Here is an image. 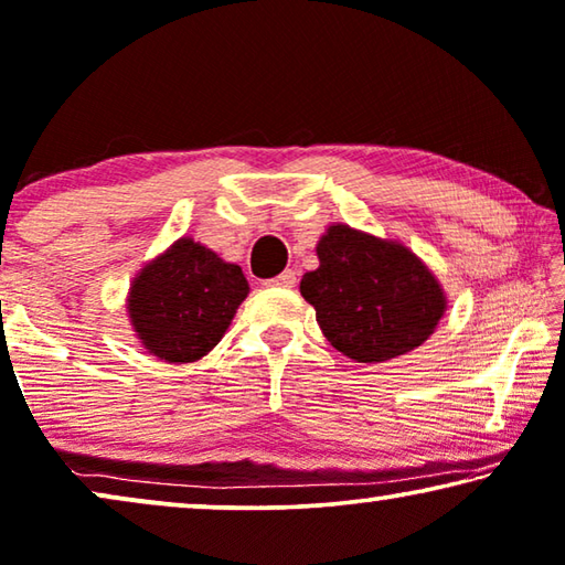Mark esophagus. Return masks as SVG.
Segmentation results:
<instances>
[{
    "instance_id": "obj_1",
    "label": "esophagus",
    "mask_w": 565,
    "mask_h": 565,
    "mask_svg": "<svg viewBox=\"0 0 565 565\" xmlns=\"http://www.w3.org/2000/svg\"><path fill=\"white\" fill-rule=\"evenodd\" d=\"M268 284H271V286H284V289H291V286L297 284V274H294L291 268H286V271H281L279 276H276V279H271Z\"/></svg>"
}]
</instances>
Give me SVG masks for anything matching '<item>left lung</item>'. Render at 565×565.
<instances>
[{"instance_id":"1","label":"left lung","mask_w":565,"mask_h":565,"mask_svg":"<svg viewBox=\"0 0 565 565\" xmlns=\"http://www.w3.org/2000/svg\"><path fill=\"white\" fill-rule=\"evenodd\" d=\"M319 268L299 291L334 350L358 363L406 355L434 334L446 311L436 276L403 243L330 225L317 243Z\"/></svg>"}]
</instances>
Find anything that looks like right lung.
I'll use <instances>...</instances> for the list:
<instances>
[{"label":"right lung","mask_w":565,"mask_h":565,"mask_svg":"<svg viewBox=\"0 0 565 565\" xmlns=\"http://www.w3.org/2000/svg\"><path fill=\"white\" fill-rule=\"evenodd\" d=\"M246 297L241 266L180 238L137 274L126 309L149 355L182 365L205 358L223 340Z\"/></svg>","instance_id":"right-lung-1"}]
</instances>
